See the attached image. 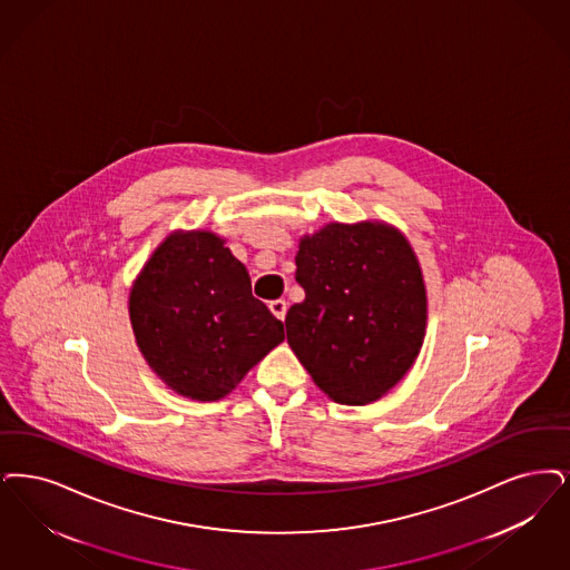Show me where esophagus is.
<instances>
[{"label":"esophagus","instance_id":"1","mask_svg":"<svg viewBox=\"0 0 570 570\" xmlns=\"http://www.w3.org/2000/svg\"><path fill=\"white\" fill-rule=\"evenodd\" d=\"M269 309H272V314H274L275 318L282 320L286 318V309H288V305H286V301H282V298H275L269 303Z\"/></svg>","mask_w":570,"mask_h":570}]
</instances>
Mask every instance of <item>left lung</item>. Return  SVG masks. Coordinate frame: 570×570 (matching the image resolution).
<instances>
[{
	"label": "left lung",
	"mask_w": 570,
	"mask_h": 570,
	"mask_svg": "<svg viewBox=\"0 0 570 570\" xmlns=\"http://www.w3.org/2000/svg\"><path fill=\"white\" fill-rule=\"evenodd\" d=\"M305 298L286 314L288 343L316 386L343 405L382 399L426 335L429 298L410 239L382 220L328 223L298 239Z\"/></svg>",
	"instance_id": "left-lung-1"
}]
</instances>
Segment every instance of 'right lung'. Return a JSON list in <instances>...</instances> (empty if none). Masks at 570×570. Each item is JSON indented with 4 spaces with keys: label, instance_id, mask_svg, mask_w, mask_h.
Instances as JSON below:
<instances>
[{
    "label": "right lung",
    "instance_id": "add662e5",
    "mask_svg": "<svg viewBox=\"0 0 570 570\" xmlns=\"http://www.w3.org/2000/svg\"><path fill=\"white\" fill-rule=\"evenodd\" d=\"M227 239L195 228L169 233L137 274L129 320L155 375L193 401H220L277 343L284 324L252 296L248 269Z\"/></svg>",
    "mask_w": 570,
    "mask_h": 570
}]
</instances>
